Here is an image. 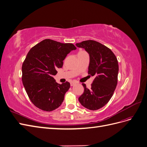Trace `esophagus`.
<instances>
[{
  "instance_id": "esophagus-1",
  "label": "esophagus",
  "mask_w": 147,
  "mask_h": 147,
  "mask_svg": "<svg viewBox=\"0 0 147 147\" xmlns=\"http://www.w3.org/2000/svg\"><path fill=\"white\" fill-rule=\"evenodd\" d=\"M77 83H78V82H72L70 83V85L72 86H74L75 84H76Z\"/></svg>"
}]
</instances>
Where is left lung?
<instances>
[{"label": "left lung", "mask_w": 147, "mask_h": 147, "mask_svg": "<svg viewBox=\"0 0 147 147\" xmlns=\"http://www.w3.org/2000/svg\"><path fill=\"white\" fill-rule=\"evenodd\" d=\"M76 46L84 48L90 55L88 74L95 77L90 89L82 84L84 91L78 100L89 110H98L108 103L117 87V58L110 49L94 40L83 41Z\"/></svg>", "instance_id": "obj_1"}]
</instances>
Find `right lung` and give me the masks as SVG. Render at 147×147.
<instances>
[{
  "label": "right lung",
  "instance_id": "add662e5",
  "mask_svg": "<svg viewBox=\"0 0 147 147\" xmlns=\"http://www.w3.org/2000/svg\"><path fill=\"white\" fill-rule=\"evenodd\" d=\"M76 49L72 43L45 39L28 52L22 65V81L30 101L37 108L51 112L63 103L70 83L58 84L53 76L62 68L67 54Z\"/></svg>",
  "mask_w": 147,
  "mask_h": 147
}]
</instances>
